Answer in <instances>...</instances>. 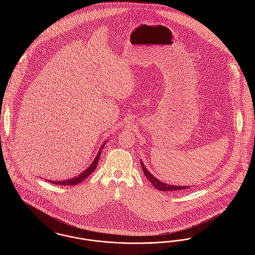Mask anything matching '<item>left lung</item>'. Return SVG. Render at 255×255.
Returning a JSON list of instances; mask_svg holds the SVG:
<instances>
[{"label":"left lung","mask_w":255,"mask_h":255,"mask_svg":"<svg viewBox=\"0 0 255 255\" xmlns=\"http://www.w3.org/2000/svg\"><path fill=\"white\" fill-rule=\"evenodd\" d=\"M140 164H141V167L143 170V174L145 175L146 178L158 190H160V191H176V190H185V189L190 187V186H185V185L184 186L172 185V184H167L165 182H160V181H158L156 177H154L148 170L146 169V167L141 160H140Z\"/></svg>","instance_id":"1"}]
</instances>
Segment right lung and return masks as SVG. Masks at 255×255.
<instances>
[{"label": "right lung", "mask_w": 255, "mask_h": 255, "mask_svg": "<svg viewBox=\"0 0 255 255\" xmlns=\"http://www.w3.org/2000/svg\"><path fill=\"white\" fill-rule=\"evenodd\" d=\"M105 145V142L102 144V147L100 148V150H99V152L97 153V157L96 158L94 159V161L92 162V164L87 168V169L84 171V172H82L79 176H77V177H74L73 179H70V180H64V181H48V182H50V183H54V184H61V185H75V184H78V183H80L81 182H83L85 179H87L95 170L97 168V163H98V159L100 158V155H101V150H102V148L104 147Z\"/></svg>", "instance_id": "add662e5"}]
</instances>
